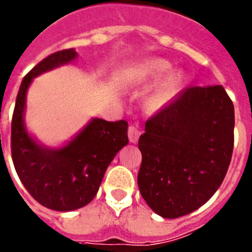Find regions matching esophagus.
Instances as JSON below:
<instances>
[{
	"label": "esophagus",
	"instance_id": "34e87169",
	"mask_svg": "<svg viewBox=\"0 0 252 252\" xmlns=\"http://www.w3.org/2000/svg\"><path fill=\"white\" fill-rule=\"evenodd\" d=\"M140 133H141V132H140L139 125H137V124L131 125L130 127H128V131H127L128 140H130V142H132V144H136V142L139 141Z\"/></svg>",
	"mask_w": 252,
	"mask_h": 252
}]
</instances>
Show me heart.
<instances>
[{"label":"heart","instance_id":"heart-1","mask_svg":"<svg viewBox=\"0 0 252 252\" xmlns=\"http://www.w3.org/2000/svg\"><path fill=\"white\" fill-rule=\"evenodd\" d=\"M171 68V64L168 60L162 58H154L148 60L145 63L140 64L132 72L133 83L139 86H146V84L154 83L160 79L162 75L168 73ZM184 75L180 70H173L165 77L162 78L157 90L154 91L153 94L149 98V106L153 108H160L165 103H168L171 98H174L178 92L183 86Z\"/></svg>","mask_w":252,"mask_h":252}]
</instances>
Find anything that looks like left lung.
Returning <instances> with one entry per match:
<instances>
[{"mask_svg":"<svg viewBox=\"0 0 252 252\" xmlns=\"http://www.w3.org/2000/svg\"><path fill=\"white\" fill-rule=\"evenodd\" d=\"M233 127L222 86L188 87L146 121L137 184L154 212L178 218L209 201L231 162Z\"/></svg>","mask_w":252,"mask_h":252,"instance_id":"1","label":"left lung"}]
</instances>
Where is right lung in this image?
<instances>
[{
    "mask_svg": "<svg viewBox=\"0 0 252 252\" xmlns=\"http://www.w3.org/2000/svg\"><path fill=\"white\" fill-rule=\"evenodd\" d=\"M77 57L74 49H65L31 69L20 86L11 124V153L21 183L41 206L59 212L90 203L116 154L128 144V125L124 120L110 122L93 117L62 148H48L29 133L26 94L32 79Z\"/></svg>",
    "mask_w": 252,
    "mask_h": 252,
    "instance_id": "obj_1",
    "label": "right lung"
}]
</instances>
